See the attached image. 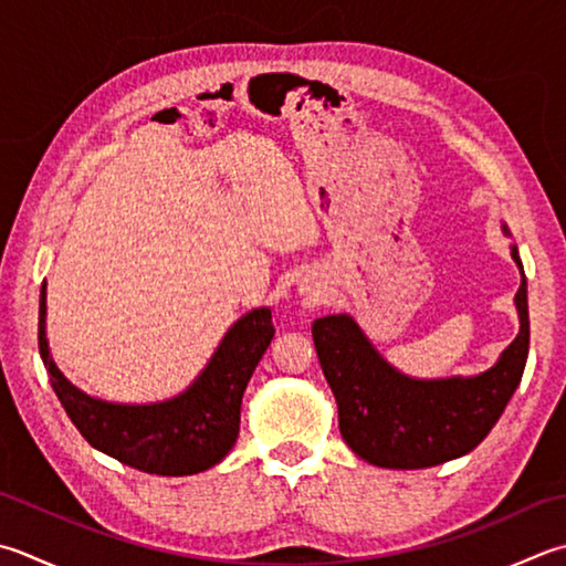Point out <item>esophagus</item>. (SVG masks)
Returning <instances> with one entry per match:
<instances>
[{
    "instance_id": "obj_1",
    "label": "esophagus",
    "mask_w": 566,
    "mask_h": 566,
    "mask_svg": "<svg viewBox=\"0 0 566 566\" xmlns=\"http://www.w3.org/2000/svg\"><path fill=\"white\" fill-rule=\"evenodd\" d=\"M302 292L308 296H318V290H312V286H302Z\"/></svg>"
}]
</instances>
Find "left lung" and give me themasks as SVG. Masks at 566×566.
I'll return each instance as SVG.
<instances>
[{"label": "left lung", "instance_id": "8db88e82", "mask_svg": "<svg viewBox=\"0 0 566 566\" xmlns=\"http://www.w3.org/2000/svg\"><path fill=\"white\" fill-rule=\"evenodd\" d=\"M503 235H511L505 223ZM511 254L520 270V331L495 365L471 378H409L380 356L353 316L314 321L316 356L336 397L340 437L360 459L380 469H429L467 457L489 437L517 390L530 348L527 280L515 245Z\"/></svg>", "mask_w": 566, "mask_h": 566}]
</instances>
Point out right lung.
I'll list each match as a JSON object with an SVG mask.
<instances>
[{
	"label": "right lung",
	"mask_w": 566,
	"mask_h": 566,
	"mask_svg": "<svg viewBox=\"0 0 566 566\" xmlns=\"http://www.w3.org/2000/svg\"><path fill=\"white\" fill-rule=\"evenodd\" d=\"M274 338L270 306L252 308L220 338L184 392L161 402H107L83 392L59 370L46 338V282L39 298V350L55 397L87 444L127 467L157 475H193L235 447L240 405L254 368Z\"/></svg>",
	"instance_id": "right-lung-1"
}]
</instances>
